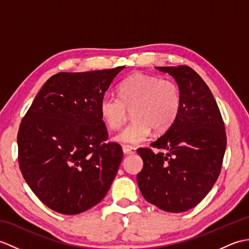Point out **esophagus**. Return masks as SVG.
<instances>
[{"instance_id": "esophagus-1", "label": "esophagus", "mask_w": 249, "mask_h": 249, "mask_svg": "<svg viewBox=\"0 0 249 249\" xmlns=\"http://www.w3.org/2000/svg\"><path fill=\"white\" fill-rule=\"evenodd\" d=\"M123 152H124V154H126V155H133L136 153V149L134 146L125 144V145H123Z\"/></svg>"}]
</instances>
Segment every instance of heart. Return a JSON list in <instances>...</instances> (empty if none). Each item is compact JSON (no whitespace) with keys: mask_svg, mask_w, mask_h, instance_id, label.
I'll return each mask as SVG.
<instances>
[{"mask_svg":"<svg viewBox=\"0 0 249 249\" xmlns=\"http://www.w3.org/2000/svg\"><path fill=\"white\" fill-rule=\"evenodd\" d=\"M119 92L120 97L104 95L99 112L109 128L118 129L131 109L133 120L114 136L121 143L139 144L147 139L152 128L163 133L171 127L181 110V89L169 79L137 72L120 83Z\"/></svg>","mask_w":249,"mask_h":249,"instance_id":"heart-1","label":"heart"}]
</instances>
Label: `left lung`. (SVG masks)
<instances>
[{
    "label": "left lung",
    "instance_id": "obj_1",
    "mask_svg": "<svg viewBox=\"0 0 249 249\" xmlns=\"http://www.w3.org/2000/svg\"><path fill=\"white\" fill-rule=\"evenodd\" d=\"M181 89L176 122L151 146L137 150L143 168L137 182L143 198L162 211L181 213L203 200L217 181L227 145L225 124L212 92L188 66L156 67Z\"/></svg>",
    "mask_w": 249,
    "mask_h": 249
}]
</instances>
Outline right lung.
Returning <instances> with one entry per match:
<instances>
[{
	"instance_id": "right-lung-1",
	"label": "right lung",
	"mask_w": 249,
	"mask_h": 249,
	"mask_svg": "<svg viewBox=\"0 0 249 249\" xmlns=\"http://www.w3.org/2000/svg\"><path fill=\"white\" fill-rule=\"evenodd\" d=\"M124 68L53 75L21 121V173L41 202L57 213L75 215L93 208L118 173L123 151L106 142L99 102Z\"/></svg>"
}]
</instances>
